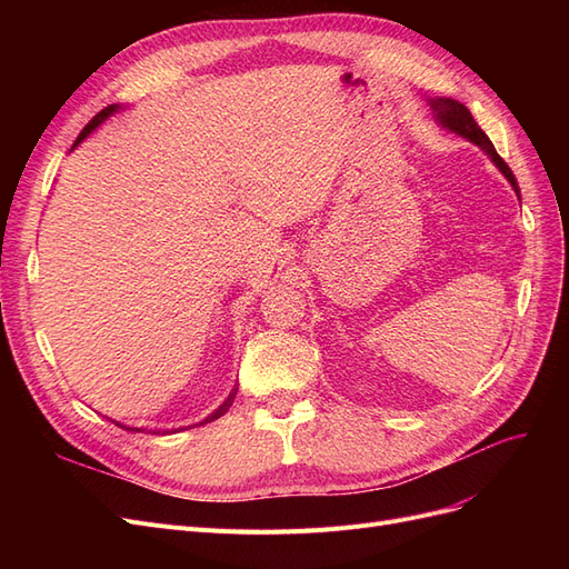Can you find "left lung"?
Returning <instances> with one entry per match:
<instances>
[{
    "label": "left lung",
    "mask_w": 569,
    "mask_h": 569,
    "mask_svg": "<svg viewBox=\"0 0 569 569\" xmlns=\"http://www.w3.org/2000/svg\"><path fill=\"white\" fill-rule=\"evenodd\" d=\"M429 104H432V109L437 113V120H439L443 128H449V130H453V132H458L462 137H468L470 142L479 144L481 149L489 153V159L498 166V170H501V173L508 178V182L515 187V192H518V197H520V189H518V182H515L512 170L508 168V163L501 157H498L491 140L485 134V130H481L475 123L470 109L462 107L460 101H456V99H432V101H429Z\"/></svg>",
    "instance_id": "1"
}]
</instances>
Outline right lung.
Wrapping results in <instances>:
<instances>
[{
  "instance_id": "right-lung-1",
  "label": "right lung",
  "mask_w": 569,
  "mask_h": 569,
  "mask_svg": "<svg viewBox=\"0 0 569 569\" xmlns=\"http://www.w3.org/2000/svg\"><path fill=\"white\" fill-rule=\"evenodd\" d=\"M116 109H118V107H113V104H111V107H107V109H101V111H99V113H97V116L90 120V123L82 128V132L78 134L76 144H78V142H82L84 137H88V134H90V132H92V130H94L99 123H104V120H107V118H109V116H111ZM76 144H73V147H76ZM234 393H237V391H232V393L228 396V401L222 403V406H220V408L213 412V416H209V418H206L203 422H211V420H218L220 416H226V412H228V410H230V406H232V401H234ZM120 427H123V425H120ZM123 429H130V427H123ZM130 432H134V429H130Z\"/></svg>"
}]
</instances>
